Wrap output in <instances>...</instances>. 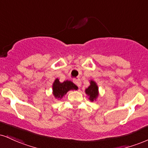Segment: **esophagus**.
<instances>
[{
  "instance_id": "esophagus-1",
  "label": "esophagus",
  "mask_w": 148,
  "mask_h": 148,
  "mask_svg": "<svg viewBox=\"0 0 148 148\" xmlns=\"http://www.w3.org/2000/svg\"><path fill=\"white\" fill-rule=\"evenodd\" d=\"M74 83H75V84L77 85L78 87H79V88H80V87H81V80H74Z\"/></svg>"
}]
</instances>
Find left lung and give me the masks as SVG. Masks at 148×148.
I'll return each mask as SVG.
<instances>
[{
	"label": "left lung",
	"mask_w": 148,
	"mask_h": 148,
	"mask_svg": "<svg viewBox=\"0 0 148 148\" xmlns=\"http://www.w3.org/2000/svg\"><path fill=\"white\" fill-rule=\"evenodd\" d=\"M90 86L85 89V92L88 97L89 100L91 102H93V101H96L97 100L98 97L99 96V87H98L97 83L93 80H90Z\"/></svg>",
	"instance_id": "obj_1"
}]
</instances>
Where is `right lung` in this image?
<instances>
[{
    "label": "right lung",
    "instance_id": "right-lung-1",
    "mask_svg": "<svg viewBox=\"0 0 148 148\" xmlns=\"http://www.w3.org/2000/svg\"><path fill=\"white\" fill-rule=\"evenodd\" d=\"M79 88L71 81L63 82L59 81V79H56L52 84V94L57 100H60L67 92L70 90H77Z\"/></svg>",
    "mask_w": 148,
    "mask_h": 148
}]
</instances>
